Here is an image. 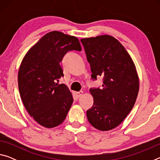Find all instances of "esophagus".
Returning a JSON list of instances; mask_svg holds the SVG:
<instances>
[{
  "label": "esophagus",
  "mask_w": 160,
  "mask_h": 160,
  "mask_svg": "<svg viewBox=\"0 0 160 160\" xmlns=\"http://www.w3.org/2000/svg\"><path fill=\"white\" fill-rule=\"evenodd\" d=\"M82 94H83V92L82 91L77 92H75V97L76 99L80 98V97L82 95Z\"/></svg>",
  "instance_id": "esophagus-1"
}]
</instances>
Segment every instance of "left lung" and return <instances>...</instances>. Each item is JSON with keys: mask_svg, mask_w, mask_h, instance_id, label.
Returning <instances> with one entry per match:
<instances>
[{"mask_svg": "<svg viewBox=\"0 0 160 160\" xmlns=\"http://www.w3.org/2000/svg\"><path fill=\"white\" fill-rule=\"evenodd\" d=\"M91 78H103L101 88H90L93 106L87 111L89 122L105 131L117 127L133 107L139 90L135 64L123 46L114 37L102 35L82 39Z\"/></svg>", "mask_w": 160, "mask_h": 160, "instance_id": "left-lung-1", "label": "left lung"}]
</instances>
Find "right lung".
<instances>
[{"label":"right lung","mask_w":160,"mask_h":160,"mask_svg":"<svg viewBox=\"0 0 160 160\" xmlns=\"http://www.w3.org/2000/svg\"><path fill=\"white\" fill-rule=\"evenodd\" d=\"M72 50H82L78 38L48 32L28 51L19 69L18 88L24 106L46 128L63 123L73 102L68 87L56 82L63 76L60 63Z\"/></svg>","instance_id":"1"}]
</instances>
